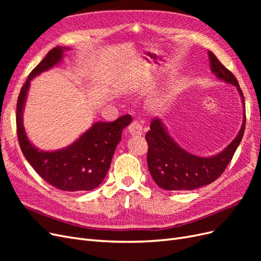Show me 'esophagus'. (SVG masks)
I'll use <instances>...</instances> for the list:
<instances>
[{"label": "esophagus", "instance_id": "34e87169", "mask_svg": "<svg viewBox=\"0 0 261 261\" xmlns=\"http://www.w3.org/2000/svg\"><path fill=\"white\" fill-rule=\"evenodd\" d=\"M128 133L133 137L143 135V126H141L137 121H134L128 127Z\"/></svg>", "mask_w": 261, "mask_h": 261}]
</instances>
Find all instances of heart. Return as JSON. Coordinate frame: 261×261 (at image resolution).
<instances>
[{
  "label": "heart",
  "mask_w": 261,
  "mask_h": 261,
  "mask_svg": "<svg viewBox=\"0 0 261 261\" xmlns=\"http://www.w3.org/2000/svg\"><path fill=\"white\" fill-rule=\"evenodd\" d=\"M183 81H173L167 88H165L164 91L151 98V100L149 102L150 109H151L152 111H161L164 108H167L171 103V101L180 92L181 88H183Z\"/></svg>",
  "instance_id": "heart-1"
}]
</instances>
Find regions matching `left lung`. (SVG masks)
Returning a JSON list of instances; mask_svg holds the SVG:
<instances>
[{"mask_svg": "<svg viewBox=\"0 0 261 261\" xmlns=\"http://www.w3.org/2000/svg\"><path fill=\"white\" fill-rule=\"evenodd\" d=\"M212 74L219 81L236 87L242 106L243 122L235 138L220 152L202 156L181 148L170 135L167 126L160 118H154L146 134L148 143L147 162L150 174L155 184L167 191H193L215 181L230 163L241 144L245 130V100L235 76L225 68L211 51H208Z\"/></svg>", "mask_w": 261, "mask_h": 261, "instance_id": "obj_1", "label": "left lung"}]
</instances>
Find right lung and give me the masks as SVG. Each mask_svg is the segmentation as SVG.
<instances>
[{"instance_id":"1","label":"right lung","mask_w":261,"mask_h":261,"mask_svg":"<svg viewBox=\"0 0 261 261\" xmlns=\"http://www.w3.org/2000/svg\"><path fill=\"white\" fill-rule=\"evenodd\" d=\"M67 46H57L28 76L17 100V135L20 149L31 167L52 186L65 192H85L97 188L111 165L122 132L132 123L130 115L114 122H94L74 143L58 150H42L29 140L23 127V110L30 83L35 77L59 65Z\"/></svg>"}]
</instances>
